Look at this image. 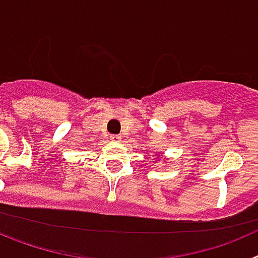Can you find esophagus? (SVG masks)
Returning a JSON list of instances; mask_svg holds the SVG:
<instances>
[{"instance_id": "esophagus-1", "label": "esophagus", "mask_w": 258, "mask_h": 258, "mask_svg": "<svg viewBox=\"0 0 258 258\" xmlns=\"http://www.w3.org/2000/svg\"><path fill=\"white\" fill-rule=\"evenodd\" d=\"M109 140L113 141V142H118V141L121 140V137L117 136V134H111V136H109Z\"/></svg>"}]
</instances>
